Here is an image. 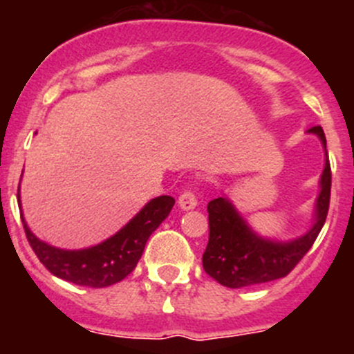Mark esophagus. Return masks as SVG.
I'll use <instances>...</instances> for the list:
<instances>
[{
  "mask_svg": "<svg viewBox=\"0 0 354 354\" xmlns=\"http://www.w3.org/2000/svg\"><path fill=\"white\" fill-rule=\"evenodd\" d=\"M178 206H180L184 212L187 209H194L198 206V198L192 191H184L180 196H178Z\"/></svg>",
  "mask_w": 354,
  "mask_h": 354,
  "instance_id": "34e87169",
  "label": "esophagus"
}]
</instances>
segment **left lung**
Listing matches in <instances>:
<instances>
[{"mask_svg":"<svg viewBox=\"0 0 354 354\" xmlns=\"http://www.w3.org/2000/svg\"><path fill=\"white\" fill-rule=\"evenodd\" d=\"M308 132L318 136L327 156L324 129L317 125ZM330 163L327 156L320 177L313 225L306 234L288 243L258 236L225 196L212 199L208 203L209 239L203 253V268L206 274L218 284L232 289L286 277L310 251L324 227L330 203Z\"/></svg>","mask_w":354,"mask_h":354,"instance_id":"8db88e82","label":"left lung"}]
</instances>
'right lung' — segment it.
I'll list each match as a JSON object with an SVG mask.
<instances>
[{
    "instance_id": "1",
    "label": "right lung",
    "mask_w": 354,
    "mask_h": 354,
    "mask_svg": "<svg viewBox=\"0 0 354 354\" xmlns=\"http://www.w3.org/2000/svg\"><path fill=\"white\" fill-rule=\"evenodd\" d=\"M20 201V189L17 194ZM176 199L158 196L115 236L86 250H59L37 239L22 216L24 230L41 263L58 279L87 288H108L124 281L142 257L149 236L169 216Z\"/></svg>"
}]
</instances>
